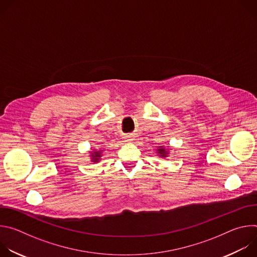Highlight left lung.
<instances>
[{
	"mask_svg": "<svg viewBox=\"0 0 257 257\" xmlns=\"http://www.w3.org/2000/svg\"><path fill=\"white\" fill-rule=\"evenodd\" d=\"M158 154H159V156H161L162 158H166L167 156H168V152L165 150V149H159L158 150Z\"/></svg>",
	"mask_w": 257,
	"mask_h": 257,
	"instance_id": "8db88e82",
	"label": "left lung"
}]
</instances>
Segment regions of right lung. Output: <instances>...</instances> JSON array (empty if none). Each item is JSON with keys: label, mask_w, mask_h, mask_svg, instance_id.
Returning a JSON list of instances; mask_svg holds the SVG:
<instances>
[{"label": "right lung", "mask_w": 257, "mask_h": 257, "mask_svg": "<svg viewBox=\"0 0 257 257\" xmlns=\"http://www.w3.org/2000/svg\"><path fill=\"white\" fill-rule=\"evenodd\" d=\"M90 157H91V160H92L91 162L97 163V162L99 161V158L101 157V156H100V152H93V153H91Z\"/></svg>", "instance_id": "add662e5"}]
</instances>
